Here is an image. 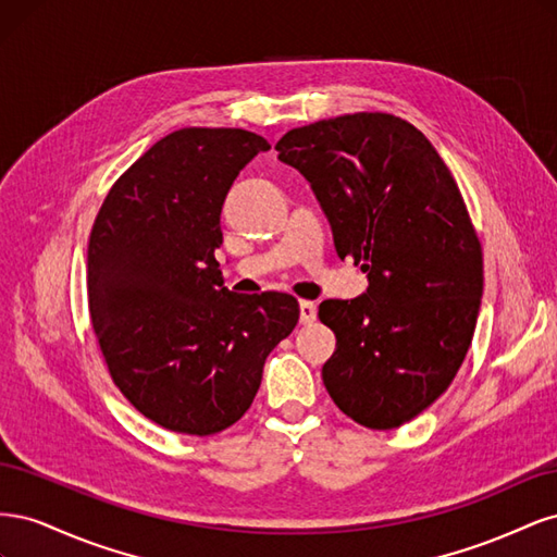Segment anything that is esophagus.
<instances>
[{"instance_id": "esophagus-1", "label": "esophagus", "mask_w": 557, "mask_h": 557, "mask_svg": "<svg viewBox=\"0 0 557 557\" xmlns=\"http://www.w3.org/2000/svg\"><path fill=\"white\" fill-rule=\"evenodd\" d=\"M315 305L313 301H299V323L301 325H309L315 320Z\"/></svg>"}]
</instances>
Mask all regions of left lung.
I'll return each instance as SVG.
<instances>
[{
    "mask_svg": "<svg viewBox=\"0 0 557 557\" xmlns=\"http://www.w3.org/2000/svg\"><path fill=\"white\" fill-rule=\"evenodd\" d=\"M276 150L311 183L339 258L369 278L364 295L318 307L336 336L323 383L356 423L399 428L450 385L476 327L483 256L458 183L391 113L295 127Z\"/></svg>",
    "mask_w": 557,
    "mask_h": 557,
    "instance_id": "obj_1",
    "label": "left lung"
}]
</instances>
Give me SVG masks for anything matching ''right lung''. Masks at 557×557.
<instances>
[{
  "label": "right lung",
  "instance_id": "right-lung-1",
  "mask_svg": "<svg viewBox=\"0 0 557 557\" xmlns=\"http://www.w3.org/2000/svg\"><path fill=\"white\" fill-rule=\"evenodd\" d=\"M269 148L237 127L176 129L115 181L92 225L88 305L109 374L172 432L237 423L299 320L290 295L227 290L215 260L232 183Z\"/></svg>",
  "mask_w": 557,
  "mask_h": 557
}]
</instances>
